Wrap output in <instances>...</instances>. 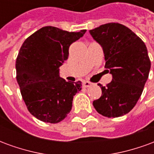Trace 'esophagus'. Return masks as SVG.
Instances as JSON below:
<instances>
[{
  "label": "esophagus",
  "mask_w": 154,
  "mask_h": 154,
  "mask_svg": "<svg viewBox=\"0 0 154 154\" xmlns=\"http://www.w3.org/2000/svg\"><path fill=\"white\" fill-rule=\"evenodd\" d=\"M91 85V82H87V81H86V82H83V87H90Z\"/></svg>",
  "instance_id": "esophagus-1"
}]
</instances>
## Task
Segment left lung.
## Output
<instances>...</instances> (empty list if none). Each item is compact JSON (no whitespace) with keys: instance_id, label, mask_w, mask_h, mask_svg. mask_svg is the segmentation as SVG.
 Here are the masks:
<instances>
[{"instance_id":"8db88e82","label":"left lung","mask_w":154,"mask_h":154,"mask_svg":"<svg viewBox=\"0 0 154 154\" xmlns=\"http://www.w3.org/2000/svg\"><path fill=\"white\" fill-rule=\"evenodd\" d=\"M102 48L105 67L112 81L101 88V97L93 101L97 111L108 118L129 113L142 95L151 63L145 44L128 27L109 23L89 31Z\"/></svg>"}]
</instances>
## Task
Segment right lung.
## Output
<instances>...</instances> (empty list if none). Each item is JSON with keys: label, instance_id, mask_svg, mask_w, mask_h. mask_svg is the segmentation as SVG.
Listing matches in <instances>:
<instances>
[{"label": "right lung", "instance_id": "right-lung-1", "mask_svg": "<svg viewBox=\"0 0 154 154\" xmlns=\"http://www.w3.org/2000/svg\"><path fill=\"white\" fill-rule=\"evenodd\" d=\"M67 32L45 26L22 44L15 62L16 80L27 109L46 123L56 124L72 110V100L82 90V82H66L59 67L68 58L70 45L86 33Z\"/></svg>", "mask_w": 154, "mask_h": 154}]
</instances>
